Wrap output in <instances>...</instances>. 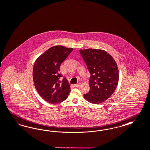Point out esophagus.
Instances as JSON below:
<instances>
[{
	"label": "esophagus",
	"instance_id": "1",
	"mask_svg": "<svg viewBox=\"0 0 150 150\" xmlns=\"http://www.w3.org/2000/svg\"><path fill=\"white\" fill-rule=\"evenodd\" d=\"M80 85V83H76V84H74V86L75 87V88H77L78 86H79Z\"/></svg>",
	"mask_w": 150,
	"mask_h": 150
}]
</instances>
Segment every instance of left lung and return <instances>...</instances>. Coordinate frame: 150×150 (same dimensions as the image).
Here are the masks:
<instances>
[{"mask_svg": "<svg viewBox=\"0 0 150 150\" xmlns=\"http://www.w3.org/2000/svg\"><path fill=\"white\" fill-rule=\"evenodd\" d=\"M90 73V91L83 97L90 103L104 102L113 94L119 82V70L113 57L103 50H80Z\"/></svg>", "mask_w": 150, "mask_h": 150, "instance_id": "8db88e82", "label": "left lung"}]
</instances>
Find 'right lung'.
Here are the masks:
<instances>
[{
  "instance_id": "add662e5",
  "label": "right lung",
  "mask_w": 150,
  "mask_h": 150,
  "mask_svg": "<svg viewBox=\"0 0 150 150\" xmlns=\"http://www.w3.org/2000/svg\"><path fill=\"white\" fill-rule=\"evenodd\" d=\"M73 50L72 48L57 45L49 49L34 64L33 77L38 93L49 103H57L67 98L70 86L60 71L62 62Z\"/></svg>"
}]
</instances>
